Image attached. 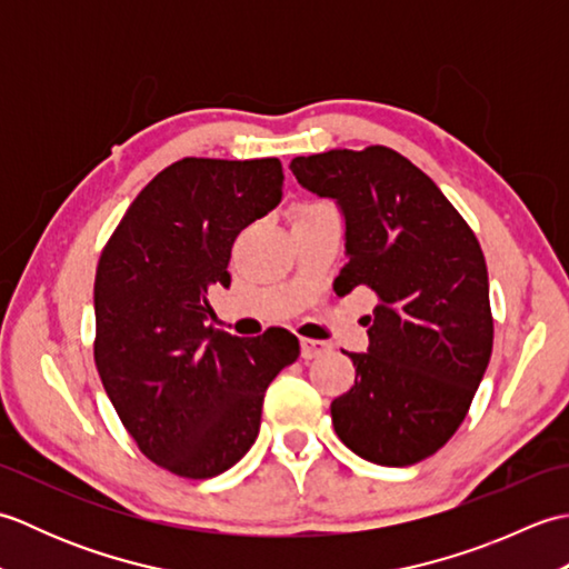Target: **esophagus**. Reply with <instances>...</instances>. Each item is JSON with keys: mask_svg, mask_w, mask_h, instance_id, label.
<instances>
[{"mask_svg": "<svg viewBox=\"0 0 569 569\" xmlns=\"http://www.w3.org/2000/svg\"><path fill=\"white\" fill-rule=\"evenodd\" d=\"M328 349H330V347L325 345V342L308 340V337H303V340H300V357H303V359H316V357L328 352Z\"/></svg>", "mask_w": 569, "mask_h": 569, "instance_id": "obj_1", "label": "esophagus"}]
</instances>
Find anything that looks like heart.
Wrapping results in <instances>:
<instances>
[{
    "mask_svg": "<svg viewBox=\"0 0 569 569\" xmlns=\"http://www.w3.org/2000/svg\"><path fill=\"white\" fill-rule=\"evenodd\" d=\"M325 208H330V204H325V202H306V204H300V208L296 210V214H310V212H320V210H325Z\"/></svg>",
    "mask_w": 569,
    "mask_h": 569,
    "instance_id": "heart-1",
    "label": "heart"
}]
</instances>
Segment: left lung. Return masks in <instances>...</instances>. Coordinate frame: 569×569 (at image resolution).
<instances>
[{"mask_svg": "<svg viewBox=\"0 0 569 569\" xmlns=\"http://www.w3.org/2000/svg\"><path fill=\"white\" fill-rule=\"evenodd\" d=\"M298 183L345 212L349 261L335 293L369 288V352H347L355 386L330 413L369 462L416 465L462 426L493 347L489 273L477 234L442 190L389 147L296 156Z\"/></svg>", "mask_w": 569, "mask_h": 569, "instance_id": "obj_1", "label": "left lung"}]
</instances>
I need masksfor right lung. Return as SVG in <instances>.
<instances>
[{
	"label": "right lung",
	"instance_id": "right-lung-1",
	"mask_svg": "<svg viewBox=\"0 0 569 569\" xmlns=\"http://www.w3.org/2000/svg\"><path fill=\"white\" fill-rule=\"evenodd\" d=\"M281 196L278 159L190 156L139 192L100 253L94 367L139 450L171 475L210 479L237 465L266 389L300 355L283 328L247 340L208 325L237 234Z\"/></svg>",
	"mask_w": 569,
	"mask_h": 569
}]
</instances>
